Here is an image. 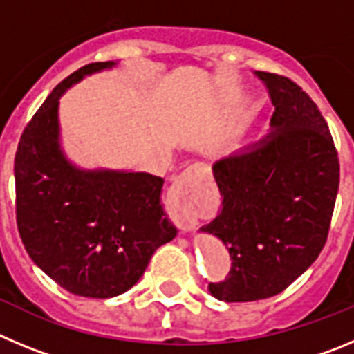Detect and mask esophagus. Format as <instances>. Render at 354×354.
<instances>
[{"label":"esophagus","instance_id":"34e87169","mask_svg":"<svg viewBox=\"0 0 354 354\" xmlns=\"http://www.w3.org/2000/svg\"><path fill=\"white\" fill-rule=\"evenodd\" d=\"M207 179V170L200 165L187 167L174 180L168 192V214L180 230H192L196 225V204L200 198V186Z\"/></svg>","mask_w":354,"mask_h":354}]
</instances>
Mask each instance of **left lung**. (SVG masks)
<instances>
[{
    "label": "left lung",
    "mask_w": 354,
    "mask_h": 354,
    "mask_svg": "<svg viewBox=\"0 0 354 354\" xmlns=\"http://www.w3.org/2000/svg\"><path fill=\"white\" fill-rule=\"evenodd\" d=\"M270 90V133L214 165L221 211L202 232L228 248L232 268L209 283L227 303L271 298L305 273L330 232L340 165L326 120L289 77L255 72Z\"/></svg>",
    "instance_id": "obj_1"
}]
</instances>
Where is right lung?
Listing matches in <instances>:
<instances>
[{
    "label": "right lung",
    "instance_id": "right-lung-1",
    "mask_svg": "<svg viewBox=\"0 0 354 354\" xmlns=\"http://www.w3.org/2000/svg\"><path fill=\"white\" fill-rule=\"evenodd\" d=\"M65 77L24 127L15 152V218L31 261L60 287L113 298L145 273L150 257L177 236L161 205L165 180L143 171L80 170L58 142V101L86 74Z\"/></svg>",
    "mask_w": 354,
    "mask_h": 354
}]
</instances>
